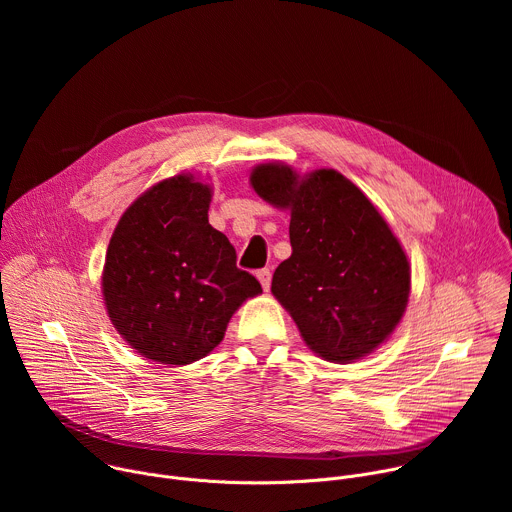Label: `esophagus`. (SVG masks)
Masks as SVG:
<instances>
[{"instance_id":"esophagus-1","label":"esophagus","mask_w":512,"mask_h":512,"mask_svg":"<svg viewBox=\"0 0 512 512\" xmlns=\"http://www.w3.org/2000/svg\"><path fill=\"white\" fill-rule=\"evenodd\" d=\"M257 277H259V281H261V285H263V289L267 291L269 289V285H271V271L265 267V269H259L257 271Z\"/></svg>"}]
</instances>
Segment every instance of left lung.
Here are the masks:
<instances>
[{
    "label": "left lung",
    "mask_w": 512,
    "mask_h": 512,
    "mask_svg": "<svg viewBox=\"0 0 512 512\" xmlns=\"http://www.w3.org/2000/svg\"><path fill=\"white\" fill-rule=\"evenodd\" d=\"M255 192L289 208L291 257L271 291L306 344L330 362L373 352L399 324L411 287L407 257L385 218L336 170L300 178L281 164L251 174Z\"/></svg>",
    "instance_id": "obj_1"
}]
</instances>
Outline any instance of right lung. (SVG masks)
I'll return each instance as SVG.
<instances>
[{
  "label": "right lung",
  "instance_id": "add662e5",
  "mask_svg": "<svg viewBox=\"0 0 512 512\" xmlns=\"http://www.w3.org/2000/svg\"><path fill=\"white\" fill-rule=\"evenodd\" d=\"M210 188L174 176L143 192L111 237L103 296L141 356L190 364L223 340L235 310L261 294L229 239L208 225Z\"/></svg>",
  "mask_w": 512,
  "mask_h": 512
}]
</instances>
